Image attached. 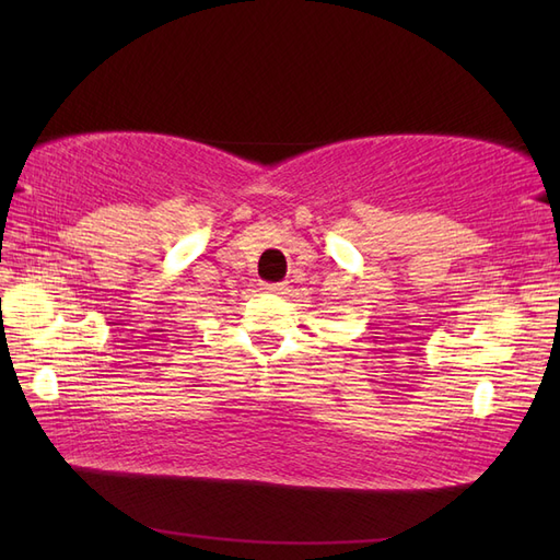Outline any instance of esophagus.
Segmentation results:
<instances>
[{
	"label": "esophagus",
	"instance_id": "esophagus-1",
	"mask_svg": "<svg viewBox=\"0 0 560 560\" xmlns=\"http://www.w3.org/2000/svg\"><path fill=\"white\" fill-rule=\"evenodd\" d=\"M266 290L270 294H287V282H276V284H266Z\"/></svg>",
	"mask_w": 560,
	"mask_h": 560
}]
</instances>
